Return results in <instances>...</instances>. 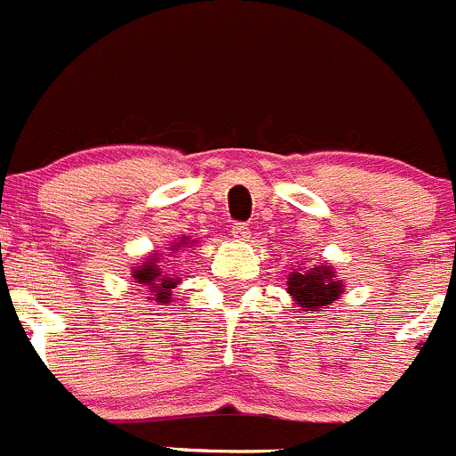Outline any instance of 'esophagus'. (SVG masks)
<instances>
[{
  "instance_id": "1",
  "label": "esophagus",
  "mask_w": 456,
  "mask_h": 456,
  "mask_svg": "<svg viewBox=\"0 0 456 456\" xmlns=\"http://www.w3.org/2000/svg\"><path fill=\"white\" fill-rule=\"evenodd\" d=\"M249 227L245 223H233L232 224V236L238 238V240H248L249 238Z\"/></svg>"
}]
</instances>
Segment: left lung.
<instances>
[{
	"label": "left lung",
	"instance_id": "obj_1",
	"mask_svg": "<svg viewBox=\"0 0 456 456\" xmlns=\"http://www.w3.org/2000/svg\"><path fill=\"white\" fill-rule=\"evenodd\" d=\"M288 292L299 301L301 308L314 310L339 299L342 283L335 281L330 267H310L305 272H292L288 279Z\"/></svg>",
	"mask_w": 456,
	"mask_h": 456
}]
</instances>
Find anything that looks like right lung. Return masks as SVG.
Wrapping results in <instances>:
<instances>
[{
  "instance_id": "obj_1",
  "label": "right lung",
  "mask_w": 456,
  "mask_h": 456,
  "mask_svg": "<svg viewBox=\"0 0 456 456\" xmlns=\"http://www.w3.org/2000/svg\"><path fill=\"white\" fill-rule=\"evenodd\" d=\"M180 245H184V240H182ZM180 245H175V248H180ZM132 276H134V281H137V283H142V286H146L148 290L155 292V299L159 301V304L170 301V290L177 286V281L173 279V276L161 272V267L157 265L155 258H151L146 265H142L139 270H134V274Z\"/></svg>"
}]
</instances>
